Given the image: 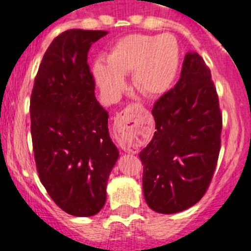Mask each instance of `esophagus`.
<instances>
[{"instance_id": "obj_1", "label": "esophagus", "mask_w": 251, "mask_h": 251, "mask_svg": "<svg viewBox=\"0 0 251 251\" xmlns=\"http://www.w3.org/2000/svg\"><path fill=\"white\" fill-rule=\"evenodd\" d=\"M132 115H133V105L132 106H127V108L125 109V110H123L121 113H119L118 115H116V119L120 121H123V123H131L132 121ZM121 147L124 148V151H126V152H132V153H136V148L135 147H128V146L124 145L121 146Z\"/></svg>"}]
</instances>
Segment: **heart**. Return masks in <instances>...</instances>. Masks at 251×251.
I'll return each mask as SVG.
<instances>
[{
    "label": "heart",
    "mask_w": 251,
    "mask_h": 251,
    "mask_svg": "<svg viewBox=\"0 0 251 251\" xmlns=\"http://www.w3.org/2000/svg\"><path fill=\"white\" fill-rule=\"evenodd\" d=\"M105 60H97L92 72L106 98L113 100L125 91L124 77L130 74L132 87L141 96L155 98L167 93L174 83L180 50L170 34H130L111 46Z\"/></svg>",
    "instance_id": "obj_1"
}]
</instances>
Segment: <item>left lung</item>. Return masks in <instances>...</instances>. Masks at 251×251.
Masks as SVG:
<instances>
[{"instance_id": "8db88e82", "label": "left lung", "mask_w": 251, "mask_h": 251, "mask_svg": "<svg viewBox=\"0 0 251 251\" xmlns=\"http://www.w3.org/2000/svg\"><path fill=\"white\" fill-rule=\"evenodd\" d=\"M155 132L140 152L148 207L172 215L200 201L213 176L221 147V115L211 72L189 51L181 76L152 109Z\"/></svg>"}]
</instances>
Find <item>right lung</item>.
Masks as SVG:
<instances>
[{
	"label": "right lung",
	"instance_id": "add662e5",
	"mask_svg": "<svg viewBox=\"0 0 251 251\" xmlns=\"http://www.w3.org/2000/svg\"><path fill=\"white\" fill-rule=\"evenodd\" d=\"M108 31L71 29L53 39L30 99L33 151L41 184L53 202L76 217L94 216L106 200L119 158L109 114L97 100L88 50Z\"/></svg>",
	"mask_w": 251,
	"mask_h": 251
}]
</instances>
